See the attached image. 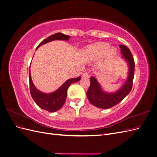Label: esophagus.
I'll list each match as a JSON object with an SVG mask.
<instances>
[{"instance_id": "obj_1", "label": "esophagus", "mask_w": 157, "mask_h": 157, "mask_svg": "<svg viewBox=\"0 0 157 157\" xmlns=\"http://www.w3.org/2000/svg\"><path fill=\"white\" fill-rule=\"evenodd\" d=\"M82 77L83 78H88L90 77V75H89V73H88L87 72L84 73L83 75H82Z\"/></svg>"}]
</instances>
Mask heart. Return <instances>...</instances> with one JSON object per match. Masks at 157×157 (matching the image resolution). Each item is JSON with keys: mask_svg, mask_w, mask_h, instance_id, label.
<instances>
[{"mask_svg": "<svg viewBox=\"0 0 157 157\" xmlns=\"http://www.w3.org/2000/svg\"><path fill=\"white\" fill-rule=\"evenodd\" d=\"M109 49V46L105 42H99L90 46L86 48L84 52V56L89 59H97L105 55ZM115 54V50L114 48L109 50L108 56L113 57Z\"/></svg>", "mask_w": 157, "mask_h": 157, "instance_id": "obj_1", "label": "heart"}]
</instances>
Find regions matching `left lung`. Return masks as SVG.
I'll return each mask as SVG.
<instances>
[{"mask_svg": "<svg viewBox=\"0 0 157 157\" xmlns=\"http://www.w3.org/2000/svg\"><path fill=\"white\" fill-rule=\"evenodd\" d=\"M122 58L128 66V74L125 83L115 92H107L103 89L97 79L90 78V86L86 92L89 101L93 105L101 109H109L120 103L130 92L134 76L135 63L130 49L124 45H119Z\"/></svg>", "mask_w": 157, "mask_h": 157, "instance_id": "1", "label": "left lung"}]
</instances>
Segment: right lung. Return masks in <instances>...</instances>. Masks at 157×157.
Instances as JSON below:
<instances>
[{"label": "right lung", "instance_id": "obj_1", "mask_svg": "<svg viewBox=\"0 0 157 157\" xmlns=\"http://www.w3.org/2000/svg\"><path fill=\"white\" fill-rule=\"evenodd\" d=\"M70 36L64 35L61 33H57L41 42L39 46L36 47V49L39 48L40 46L48 43L49 42L55 40H68ZM80 78H81V77H78L77 78H71L68 79L56 91L48 94L40 91L39 90H38L35 86L31 80V73L29 71V86L31 97L34 99L36 105L41 109L48 112H56L62 107L65 103L66 98H67V88L69 87L70 85L78 81Z\"/></svg>", "mask_w": 157, "mask_h": 157}]
</instances>
